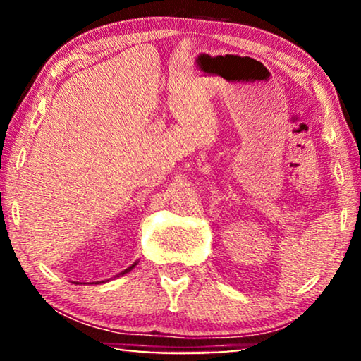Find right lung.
<instances>
[{"instance_id":"obj_1","label":"right lung","mask_w":361,"mask_h":361,"mask_svg":"<svg viewBox=\"0 0 361 361\" xmlns=\"http://www.w3.org/2000/svg\"><path fill=\"white\" fill-rule=\"evenodd\" d=\"M135 266H136V263H135V264H131V266H130V268H128V269H125V271H123V273H120V274H126V273H130V271H131L133 268H135Z\"/></svg>"}]
</instances>
